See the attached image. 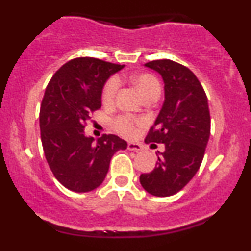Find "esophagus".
I'll list each match as a JSON object with an SVG mask.
<instances>
[{
    "mask_svg": "<svg viewBox=\"0 0 251 251\" xmlns=\"http://www.w3.org/2000/svg\"><path fill=\"white\" fill-rule=\"evenodd\" d=\"M127 149L129 151H135V152H139L143 150V146L138 143H128L127 144Z\"/></svg>",
    "mask_w": 251,
    "mask_h": 251,
    "instance_id": "34e87169",
    "label": "esophagus"
}]
</instances>
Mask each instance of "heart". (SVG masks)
I'll use <instances>...</instances> for the list:
<instances>
[{"label":"heart","mask_w":251,"mask_h":251,"mask_svg":"<svg viewBox=\"0 0 251 251\" xmlns=\"http://www.w3.org/2000/svg\"><path fill=\"white\" fill-rule=\"evenodd\" d=\"M133 83L140 94L144 98H146L150 94L160 93V85L159 81L151 74H139L133 77ZM119 79L118 77H111L107 82H106L105 87L102 91V102L105 105H111L114 101L117 91L119 88ZM143 124L142 120L135 119L131 116H120L114 119L113 127L118 133L125 137H133L137 133V127Z\"/></svg>","instance_id":"obj_1"}]
</instances>
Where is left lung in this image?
Instances as JSON below:
<instances>
[{
	"instance_id": "1",
	"label": "left lung",
	"mask_w": 251,
	"mask_h": 251,
	"mask_svg": "<svg viewBox=\"0 0 251 251\" xmlns=\"http://www.w3.org/2000/svg\"><path fill=\"white\" fill-rule=\"evenodd\" d=\"M160 74L165 100L145 143H163L153 171L140 175L149 194L169 197L194 178L203 160L210 137L208 98L198 79L185 66L172 60L145 63Z\"/></svg>"
}]
</instances>
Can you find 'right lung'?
Returning <instances> with one entry per match:
<instances>
[{
  "mask_svg": "<svg viewBox=\"0 0 251 251\" xmlns=\"http://www.w3.org/2000/svg\"><path fill=\"white\" fill-rule=\"evenodd\" d=\"M124 65L76 57L54 74L40 108V129L48 165L65 188L74 192L97 189L108 172L112 155L127 148L125 140L103 134L85 135L91 114L101 107L105 82Z\"/></svg>",
  "mask_w": 251,
  "mask_h": 251,
  "instance_id": "obj_1",
  "label": "right lung"
}]
</instances>
